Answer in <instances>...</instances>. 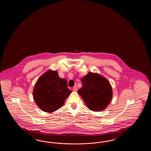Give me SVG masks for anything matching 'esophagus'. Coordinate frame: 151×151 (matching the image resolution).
Instances as JSON below:
<instances>
[{
	"instance_id": "obj_1",
	"label": "esophagus",
	"mask_w": 151,
	"mask_h": 151,
	"mask_svg": "<svg viewBox=\"0 0 151 151\" xmlns=\"http://www.w3.org/2000/svg\"><path fill=\"white\" fill-rule=\"evenodd\" d=\"M77 90H78V88H77L76 86H73V91H76Z\"/></svg>"
}]
</instances>
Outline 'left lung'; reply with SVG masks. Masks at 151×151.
Returning a JSON list of instances; mask_svg holds the SVG:
<instances>
[{
    "instance_id": "left-lung-1",
    "label": "left lung",
    "mask_w": 151,
    "mask_h": 151,
    "mask_svg": "<svg viewBox=\"0 0 151 151\" xmlns=\"http://www.w3.org/2000/svg\"><path fill=\"white\" fill-rule=\"evenodd\" d=\"M82 86L78 90L87 107L93 111L105 110L112 97L109 81L98 73H88L81 79Z\"/></svg>"
}]
</instances>
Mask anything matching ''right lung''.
Segmentation results:
<instances>
[{"label":"right lung","mask_w":151,"mask_h":151,"mask_svg":"<svg viewBox=\"0 0 151 151\" xmlns=\"http://www.w3.org/2000/svg\"><path fill=\"white\" fill-rule=\"evenodd\" d=\"M71 92L66 79L60 78L56 71L48 70L37 80L32 95L42 111L52 112L63 106Z\"/></svg>","instance_id":"1"}]
</instances>
